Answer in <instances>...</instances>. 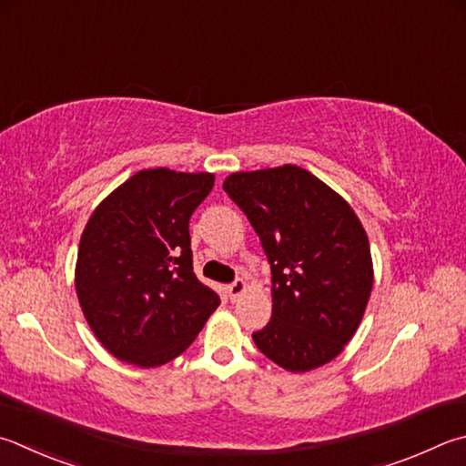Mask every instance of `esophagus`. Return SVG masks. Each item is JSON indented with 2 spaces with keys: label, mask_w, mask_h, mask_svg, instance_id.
<instances>
[{
  "label": "esophagus",
  "mask_w": 466,
  "mask_h": 466,
  "mask_svg": "<svg viewBox=\"0 0 466 466\" xmlns=\"http://www.w3.org/2000/svg\"><path fill=\"white\" fill-rule=\"evenodd\" d=\"M244 289H247V283H244L242 279H236V281H232L230 285L226 287V291H228V298H230L232 301L238 299L240 295L244 293Z\"/></svg>",
  "instance_id": "1"
}]
</instances>
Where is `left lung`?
I'll return each mask as SVG.
<instances>
[{"label":"left lung","mask_w":466,"mask_h":466,"mask_svg":"<svg viewBox=\"0 0 466 466\" xmlns=\"http://www.w3.org/2000/svg\"><path fill=\"white\" fill-rule=\"evenodd\" d=\"M224 191L270 265L273 314L252 340L291 373L326 365L357 332L373 289L365 228L338 193L295 165L232 173Z\"/></svg>","instance_id":"8db88e82"}]
</instances>
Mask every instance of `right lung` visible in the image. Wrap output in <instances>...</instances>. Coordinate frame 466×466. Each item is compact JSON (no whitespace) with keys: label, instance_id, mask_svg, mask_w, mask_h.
I'll list each match as a JSON object with an SVG mask.
<instances>
[{"label":"right lung","instance_id":"1","mask_svg":"<svg viewBox=\"0 0 466 466\" xmlns=\"http://www.w3.org/2000/svg\"><path fill=\"white\" fill-rule=\"evenodd\" d=\"M214 175L148 168L93 211L75 287L93 334L116 359L160 367L189 349L219 295L193 273L189 219Z\"/></svg>","mask_w":466,"mask_h":466}]
</instances>
